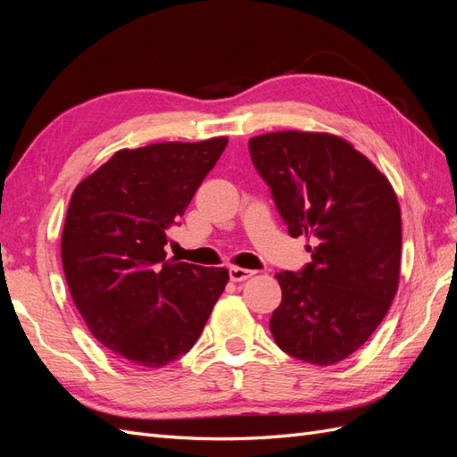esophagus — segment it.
Here are the masks:
<instances>
[{
	"label": "esophagus",
	"mask_w": 457,
	"mask_h": 457,
	"mask_svg": "<svg viewBox=\"0 0 457 457\" xmlns=\"http://www.w3.org/2000/svg\"><path fill=\"white\" fill-rule=\"evenodd\" d=\"M255 274V270L252 269H242V267H230L228 269V276L232 282H244L247 278H252V276Z\"/></svg>",
	"instance_id": "1"
}]
</instances>
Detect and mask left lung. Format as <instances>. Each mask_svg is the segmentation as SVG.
Listing matches in <instances>:
<instances>
[{"mask_svg":"<svg viewBox=\"0 0 457 457\" xmlns=\"http://www.w3.org/2000/svg\"><path fill=\"white\" fill-rule=\"evenodd\" d=\"M289 237L311 238V262L278 272L282 303L270 316L278 347L329 366L370 339L400 278V205L395 188L349 141L318 131H274L250 139Z\"/></svg>","mask_w":457,"mask_h":457,"instance_id":"1","label":"left lung"}]
</instances>
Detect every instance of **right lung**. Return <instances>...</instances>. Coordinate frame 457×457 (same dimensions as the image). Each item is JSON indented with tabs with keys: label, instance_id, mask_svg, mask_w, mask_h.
I'll return each instance as SVG.
<instances>
[{
	"label": "right lung",
	"instance_id": "obj_1",
	"mask_svg": "<svg viewBox=\"0 0 457 457\" xmlns=\"http://www.w3.org/2000/svg\"><path fill=\"white\" fill-rule=\"evenodd\" d=\"M227 143L121 148L72 192L66 284L93 337L123 364L162 368L188 353L223 294L227 269L168 259L163 245Z\"/></svg>",
	"mask_w": 457,
	"mask_h": 457
}]
</instances>
